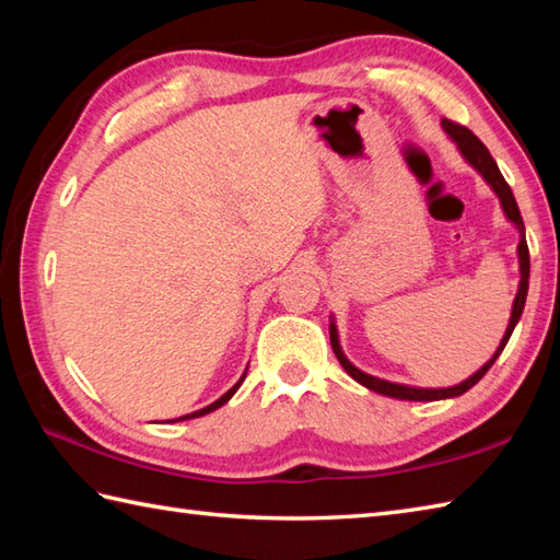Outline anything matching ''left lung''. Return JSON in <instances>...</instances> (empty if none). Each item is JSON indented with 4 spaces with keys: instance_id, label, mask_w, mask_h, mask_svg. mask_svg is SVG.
<instances>
[{
    "instance_id": "left-lung-1",
    "label": "left lung",
    "mask_w": 560,
    "mask_h": 560,
    "mask_svg": "<svg viewBox=\"0 0 560 560\" xmlns=\"http://www.w3.org/2000/svg\"><path fill=\"white\" fill-rule=\"evenodd\" d=\"M440 125H443L445 135L457 144V151L462 153V159L467 161V163L471 165V168L483 177V183L493 189V195L498 197V201H501V209H503V213H505V219L517 229V233H520V243H517L520 283H517V293H515V301H513V311H510V319H508L505 335H503L501 343H498L495 353L479 368L477 373L469 375L467 380H462V383H457V385H452V387H413V385L389 383V380L375 377V375H371V373H363L361 368H355V365L347 359V353H343L341 343H339V329H337V323H335V315H329V341H331V349H335V355L339 359L343 371H347V373L355 380V383L368 387L371 392H377V395L392 397V399H404V401H438V399H452V397L464 395V392L477 385L479 380H481L486 373H489V368L495 363L498 355L503 353L510 335H513L515 325L520 323L522 311H525V301H527V291H529V247H527V237H525V223H522L520 207H517V201H515V197H513V189H510V185L505 183L503 173L498 171V163L493 161L489 149H486V147L481 144V139H479L477 135H471L467 127L455 125V122H450V120H443Z\"/></svg>"
}]
</instances>
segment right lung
<instances>
[{
	"mask_svg": "<svg viewBox=\"0 0 560 560\" xmlns=\"http://www.w3.org/2000/svg\"><path fill=\"white\" fill-rule=\"evenodd\" d=\"M245 375H247V368H245V373L241 375V380H237V383L229 389V392H225V395H221L217 401H211L209 404V407H205V409H197V411H192V413H185V416H180V419H173V423L175 421H187V419H199V416H205V413H211V411H217V409H221L223 407V404L225 401H229L233 395H235V392L237 389H241V385H243V380H245Z\"/></svg>",
	"mask_w": 560,
	"mask_h": 560,
	"instance_id": "1",
	"label": "right lung"
}]
</instances>
